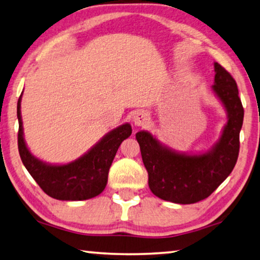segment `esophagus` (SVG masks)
Wrapping results in <instances>:
<instances>
[{
    "label": "esophagus",
    "mask_w": 260,
    "mask_h": 260,
    "mask_svg": "<svg viewBox=\"0 0 260 260\" xmlns=\"http://www.w3.org/2000/svg\"><path fill=\"white\" fill-rule=\"evenodd\" d=\"M149 121V114L145 111H140L135 114V116L133 118V122L135 125L137 126H144L146 125Z\"/></svg>",
    "instance_id": "1"
}]
</instances>
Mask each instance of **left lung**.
<instances>
[{
  "mask_svg": "<svg viewBox=\"0 0 260 260\" xmlns=\"http://www.w3.org/2000/svg\"><path fill=\"white\" fill-rule=\"evenodd\" d=\"M215 73L212 91L225 108L227 122L220 138L209 151L177 152L148 131L136 134L148 172L149 188L165 201L190 204L207 199L230 176L238 161L243 106L230 73L218 62H215Z\"/></svg>",
  "mask_w": 260,
  "mask_h": 260,
  "instance_id": "1",
  "label": "left lung"
}]
</instances>
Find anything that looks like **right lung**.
<instances>
[{"instance_id": "1", "label": "right lung", "mask_w": 260, "mask_h": 260, "mask_svg": "<svg viewBox=\"0 0 260 260\" xmlns=\"http://www.w3.org/2000/svg\"><path fill=\"white\" fill-rule=\"evenodd\" d=\"M21 95L17 104L19 122L18 149L27 171L45 194L61 201H82L94 198L106 187L108 171L122 142L130 137L129 123L109 131L84 155L67 165H50L39 160L27 148L20 112Z\"/></svg>"}]
</instances>
